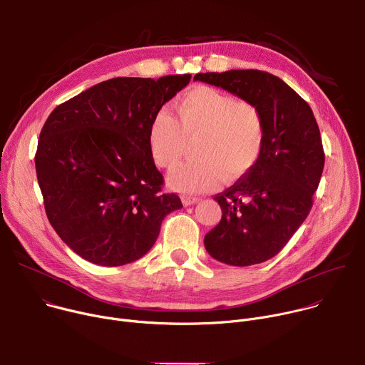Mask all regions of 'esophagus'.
<instances>
[{
    "instance_id": "1",
    "label": "esophagus",
    "mask_w": 365,
    "mask_h": 365,
    "mask_svg": "<svg viewBox=\"0 0 365 365\" xmlns=\"http://www.w3.org/2000/svg\"><path fill=\"white\" fill-rule=\"evenodd\" d=\"M197 200H199V197H196V196H187V195L182 196V202H183V205H185V206L193 205V203H196Z\"/></svg>"
}]
</instances>
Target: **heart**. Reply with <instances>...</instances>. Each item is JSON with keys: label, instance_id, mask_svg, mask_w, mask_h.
I'll return each instance as SVG.
<instances>
[{"label": "heart", "instance_id": "heart-1", "mask_svg": "<svg viewBox=\"0 0 365 365\" xmlns=\"http://www.w3.org/2000/svg\"><path fill=\"white\" fill-rule=\"evenodd\" d=\"M196 160L169 175L175 190L196 193L247 176L266 147L267 125L255 103L207 85H196L175 102V117L165 108L148 125V150L162 169L176 168L195 140Z\"/></svg>", "mask_w": 365, "mask_h": 365}]
</instances>
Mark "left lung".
Segmentation results:
<instances>
[{
  "label": "left lung",
  "instance_id": "1",
  "mask_svg": "<svg viewBox=\"0 0 365 365\" xmlns=\"http://www.w3.org/2000/svg\"><path fill=\"white\" fill-rule=\"evenodd\" d=\"M193 79L255 103L267 125L258 165L215 196L222 218L205 235V248L230 266L267 262L289 242L314 205L325 163L318 123L309 103L269 72H206Z\"/></svg>",
  "mask_w": 365,
  "mask_h": 365
}]
</instances>
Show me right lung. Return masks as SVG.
<instances>
[{"label":"right lung","instance_id":"right-lung-1","mask_svg":"<svg viewBox=\"0 0 365 365\" xmlns=\"http://www.w3.org/2000/svg\"><path fill=\"white\" fill-rule=\"evenodd\" d=\"M190 78L103 81L46 120L34 158L46 215L88 262H135L154 245L165 217L183 206L176 193L162 192L147 134L153 115Z\"/></svg>","mask_w":365,"mask_h":365}]
</instances>
